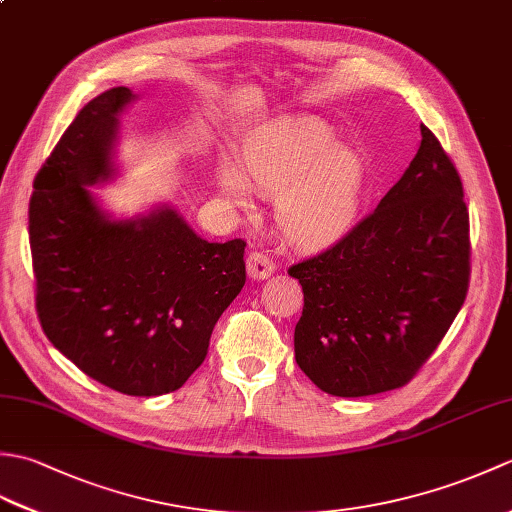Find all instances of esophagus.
<instances>
[{"mask_svg": "<svg viewBox=\"0 0 512 512\" xmlns=\"http://www.w3.org/2000/svg\"><path fill=\"white\" fill-rule=\"evenodd\" d=\"M246 270H248V277L250 279L262 281V279H268L270 275L275 273V264H273V259H270L268 255L257 253V250H253V253H250L248 259H246Z\"/></svg>", "mask_w": 512, "mask_h": 512, "instance_id": "esophagus-1", "label": "esophagus"}]
</instances>
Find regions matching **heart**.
<instances>
[{
    "mask_svg": "<svg viewBox=\"0 0 512 512\" xmlns=\"http://www.w3.org/2000/svg\"><path fill=\"white\" fill-rule=\"evenodd\" d=\"M365 176L363 156L339 145L330 125L303 121L246 147L242 171L222 162L217 189L239 211L253 209L250 187L277 198V226L288 242L301 250H325L354 228Z\"/></svg>",
    "mask_w": 512,
    "mask_h": 512,
    "instance_id": "heart-1",
    "label": "heart"
}]
</instances>
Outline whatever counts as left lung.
Listing matches in <instances>:
<instances>
[{
	"label": "left lung",
	"instance_id": "left-lung-1",
	"mask_svg": "<svg viewBox=\"0 0 512 512\" xmlns=\"http://www.w3.org/2000/svg\"><path fill=\"white\" fill-rule=\"evenodd\" d=\"M420 147L376 211L288 275L303 288L301 372L325 394L361 398L413 378L469 290V211L440 140Z\"/></svg>",
	"mask_w": 512,
	"mask_h": 512
}]
</instances>
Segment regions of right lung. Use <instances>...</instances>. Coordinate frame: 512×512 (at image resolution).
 Returning <instances> with one entry per match:
<instances>
[{"label":"right lung","instance_id":"1","mask_svg":"<svg viewBox=\"0 0 512 512\" xmlns=\"http://www.w3.org/2000/svg\"><path fill=\"white\" fill-rule=\"evenodd\" d=\"M136 99L112 88L76 114L37 173L28 228L50 343L96 383L149 398L202 365L244 288L246 242H206L171 204L132 217L103 209L92 187L116 180L121 116Z\"/></svg>","mask_w":512,"mask_h":512}]
</instances>
